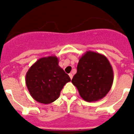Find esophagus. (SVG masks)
<instances>
[{"instance_id":"34e87169","label":"esophagus","mask_w":134,"mask_h":134,"mask_svg":"<svg viewBox=\"0 0 134 134\" xmlns=\"http://www.w3.org/2000/svg\"><path fill=\"white\" fill-rule=\"evenodd\" d=\"M69 75L70 78H71V79H72V76H73V75H72V73H70Z\"/></svg>"}]
</instances>
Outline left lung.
<instances>
[{
    "instance_id": "obj_1",
    "label": "left lung",
    "mask_w": 134,
    "mask_h": 134,
    "mask_svg": "<svg viewBox=\"0 0 134 134\" xmlns=\"http://www.w3.org/2000/svg\"><path fill=\"white\" fill-rule=\"evenodd\" d=\"M71 82L85 101H98L111 90L113 82V69L104 55L87 51L80 58L77 72Z\"/></svg>"
}]
</instances>
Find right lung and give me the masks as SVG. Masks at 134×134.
Instances as JSON below:
<instances>
[{"label":"right lung","instance_id":"1","mask_svg":"<svg viewBox=\"0 0 134 134\" xmlns=\"http://www.w3.org/2000/svg\"><path fill=\"white\" fill-rule=\"evenodd\" d=\"M56 56L43 57L35 62L26 74V84L32 98L40 103L57 100L63 86L71 78L58 65Z\"/></svg>","mask_w":134,"mask_h":134}]
</instances>
